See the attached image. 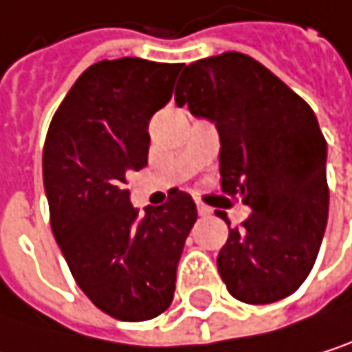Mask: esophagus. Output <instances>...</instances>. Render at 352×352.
Here are the masks:
<instances>
[{
  "label": "esophagus",
  "mask_w": 352,
  "mask_h": 352,
  "mask_svg": "<svg viewBox=\"0 0 352 352\" xmlns=\"http://www.w3.org/2000/svg\"><path fill=\"white\" fill-rule=\"evenodd\" d=\"M197 212H199V216H210L212 214V210L206 204H201V201H197Z\"/></svg>",
  "instance_id": "1"
}]
</instances>
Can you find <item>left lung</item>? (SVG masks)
Here are the masks:
<instances>
[{
    "mask_svg": "<svg viewBox=\"0 0 352 352\" xmlns=\"http://www.w3.org/2000/svg\"><path fill=\"white\" fill-rule=\"evenodd\" d=\"M176 104L216 126L222 190L252 210L218 254L228 294L248 305L294 294L317 260L329 208L327 144L313 109L239 52L184 67Z\"/></svg>",
    "mask_w": 352,
    "mask_h": 352,
    "instance_id": "8db88e82",
    "label": "left lung"
}]
</instances>
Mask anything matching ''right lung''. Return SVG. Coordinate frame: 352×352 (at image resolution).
<instances>
[{
	"instance_id": "obj_1",
	"label": "right lung",
	"mask_w": 352,
	"mask_h": 352,
	"mask_svg": "<svg viewBox=\"0 0 352 352\" xmlns=\"http://www.w3.org/2000/svg\"><path fill=\"white\" fill-rule=\"evenodd\" d=\"M180 69L134 56L100 60L73 83L45 136L43 186L56 243L81 292L121 321H146L172 305L197 220L178 188L144 214L126 188V176L146 166L148 121L170 102Z\"/></svg>"
}]
</instances>
